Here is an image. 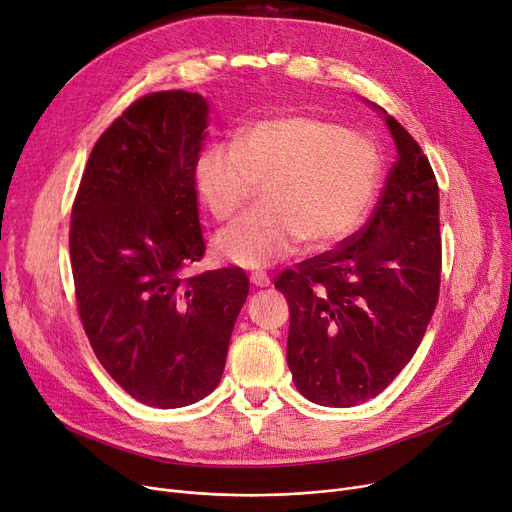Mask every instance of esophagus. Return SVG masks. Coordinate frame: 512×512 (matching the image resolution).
<instances>
[{
	"mask_svg": "<svg viewBox=\"0 0 512 512\" xmlns=\"http://www.w3.org/2000/svg\"><path fill=\"white\" fill-rule=\"evenodd\" d=\"M249 280H251V284H253V286H257V288H265V286H270V284H272L270 276H267L265 272H253V274L249 276Z\"/></svg>",
	"mask_w": 512,
	"mask_h": 512,
	"instance_id": "1",
	"label": "esophagus"
}]
</instances>
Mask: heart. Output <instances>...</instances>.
Returning a JSON list of instances; mask_svg holds the SVG:
<instances>
[{"instance_id": "obj_1", "label": "heart", "mask_w": 512, "mask_h": 512, "mask_svg": "<svg viewBox=\"0 0 512 512\" xmlns=\"http://www.w3.org/2000/svg\"><path fill=\"white\" fill-rule=\"evenodd\" d=\"M380 157L355 130L311 114H276L242 124L230 145L203 147L193 188L213 220L224 222L261 184V207L215 236L234 265H274L303 245L326 249L351 234L375 193Z\"/></svg>"}]
</instances>
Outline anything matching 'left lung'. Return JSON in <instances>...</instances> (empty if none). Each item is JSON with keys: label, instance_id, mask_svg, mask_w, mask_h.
I'll return each instance as SVG.
<instances>
[{"label": "left lung", "instance_id": "1", "mask_svg": "<svg viewBox=\"0 0 512 512\" xmlns=\"http://www.w3.org/2000/svg\"><path fill=\"white\" fill-rule=\"evenodd\" d=\"M378 110L398 157L369 222L276 280L290 309L286 361L294 386L324 407H355L386 390L438 305V182L417 141Z\"/></svg>", "mask_w": 512, "mask_h": 512}]
</instances>
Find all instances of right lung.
<instances>
[{
	"label": "right lung",
	"instance_id": "1",
	"mask_svg": "<svg viewBox=\"0 0 512 512\" xmlns=\"http://www.w3.org/2000/svg\"><path fill=\"white\" fill-rule=\"evenodd\" d=\"M207 112L188 91L130 103L97 139L72 205L85 334L114 382L157 409L193 405L220 384L249 294L240 267L184 276L205 255L193 164Z\"/></svg>",
	"mask_w": 512,
	"mask_h": 512
}]
</instances>
